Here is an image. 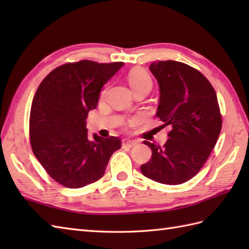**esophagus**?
<instances>
[{"instance_id": "34e87169", "label": "esophagus", "mask_w": 249, "mask_h": 249, "mask_svg": "<svg viewBox=\"0 0 249 249\" xmlns=\"http://www.w3.org/2000/svg\"><path fill=\"white\" fill-rule=\"evenodd\" d=\"M137 144V141L135 140H129V139H124L122 142V146L123 147H133Z\"/></svg>"}]
</instances>
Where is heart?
<instances>
[{
	"label": "heart",
	"mask_w": 249,
	"mask_h": 249,
	"mask_svg": "<svg viewBox=\"0 0 249 249\" xmlns=\"http://www.w3.org/2000/svg\"><path fill=\"white\" fill-rule=\"evenodd\" d=\"M127 81L133 91L142 87H152V79L150 75L144 70H142V68H134V70H131L127 75Z\"/></svg>",
	"instance_id": "1"
}]
</instances>
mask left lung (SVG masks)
Listing matches in <instances>:
<instances>
[{
    "mask_svg": "<svg viewBox=\"0 0 249 249\" xmlns=\"http://www.w3.org/2000/svg\"><path fill=\"white\" fill-rule=\"evenodd\" d=\"M160 87L156 116L170 126L165 145L149 141L151 160L141 172L153 181L178 185L189 181L208 160L221 129V115L212 84L184 63L160 61L150 65Z\"/></svg>",
    "mask_w": 249,
    "mask_h": 249,
    "instance_id": "obj_1",
    "label": "left lung"
}]
</instances>
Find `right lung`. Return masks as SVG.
I'll use <instances>...</instances> for the list:
<instances>
[{
    "label": "right lung",
    "mask_w": 249,
    "mask_h": 249,
    "mask_svg": "<svg viewBox=\"0 0 249 249\" xmlns=\"http://www.w3.org/2000/svg\"><path fill=\"white\" fill-rule=\"evenodd\" d=\"M124 65L83 60L52 71L35 93L30 114L34 155L49 176L68 188L98 181L113 153L118 137L89 139L87 118L98 105L100 91Z\"/></svg>",
    "instance_id": "right-lung-1"
}]
</instances>
